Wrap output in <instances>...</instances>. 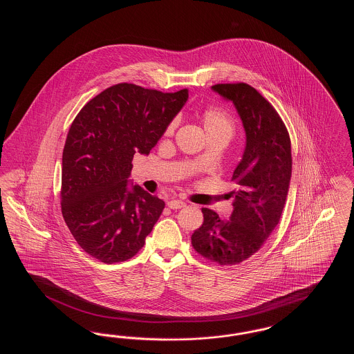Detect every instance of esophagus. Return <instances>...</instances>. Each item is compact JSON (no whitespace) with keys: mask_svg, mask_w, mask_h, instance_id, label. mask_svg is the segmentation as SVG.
<instances>
[{"mask_svg":"<svg viewBox=\"0 0 354 354\" xmlns=\"http://www.w3.org/2000/svg\"><path fill=\"white\" fill-rule=\"evenodd\" d=\"M167 205L171 209H180V208H185V203L182 201H169Z\"/></svg>","mask_w":354,"mask_h":354,"instance_id":"1","label":"esophagus"}]
</instances>
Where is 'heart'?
I'll use <instances>...</instances> for the list:
<instances>
[{
    "label": "heart",
    "instance_id": "obj_1",
    "mask_svg": "<svg viewBox=\"0 0 354 354\" xmlns=\"http://www.w3.org/2000/svg\"><path fill=\"white\" fill-rule=\"evenodd\" d=\"M201 123L208 139H221L224 142L231 140L235 134V123L231 115L220 107H207L199 114ZM176 120L169 122L166 127V135H171L175 130Z\"/></svg>",
    "mask_w": 354,
    "mask_h": 354
}]
</instances>
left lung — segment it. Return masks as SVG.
I'll list each match as a JSON object with an SVG mask.
<instances>
[{"mask_svg":"<svg viewBox=\"0 0 354 354\" xmlns=\"http://www.w3.org/2000/svg\"><path fill=\"white\" fill-rule=\"evenodd\" d=\"M212 88L234 102L247 145L232 175L237 187L231 192V219L202 208L204 220L191 244L212 263L236 266L257 252L280 221L292 175L290 138L279 113L251 84H218Z\"/></svg>","mask_w":354,"mask_h":354,"instance_id":"obj_1","label":"left lung"}]
</instances>
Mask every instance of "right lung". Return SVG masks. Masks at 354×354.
Segmentation results:
<instances>
[{"instance_id": "add662e5", "label": "right lung", "mask_w": 354, "mask_h": 354, "mask_svg": "<svg viewBox=\"0 0 354 354\" xmlns=\"http://www.w3.org/2000/svg\"><path fill=\"white\" fill-rule=\"evenodd\" d=\"M188 98L114 84L87 102L68 129L62 153L61 209L84 252L102 263L131 259L145 245L165 202L127 188L134 153H149Z\"/></svg>"}]
</instances>
